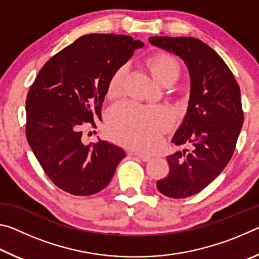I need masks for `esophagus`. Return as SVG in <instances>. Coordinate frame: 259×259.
<instances>
[{"label":"esophagus","instance_id":"esophagus-1","mask_svg":"<svg viewBox=\"0 0 259 259\" xmlns=\"http://www.w3.org/2000/svg\"><path fill=\"white\" fill-rule=\"evenodd\" d=\"M134 155L138 156L139 159L142 160V161H144V162H148V161L152 160V156L146 155V154H140V153H134Z\"/></svg>","mask_w":259,"mask_h":259}]
</instances>
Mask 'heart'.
Listing matches in <instances>:
<instances>
[{"mask_svg":"<svg viewBox=\"0 0 259 259\" xmlns=\"http://www.w3.org/2000/svg\"><path fill=\"white\" fill-rule=\"evenodd\" d=\"M148 66L157 80L164 83L178 78L181 66L172 56L159 54L148 60ZM128 65H122L109 78L107 93L119 96L128 74ZM174 122L172 113L165 107L145 106L133 102L117 104L108 115V134L126 146L148 151L161 140V136Z\"/></svg>","mask_w":259,"mask_h":259,"instance_id":"heart-1","label":"heart"}]
</instances>
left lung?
Masks as SVG:
<instances>
[{
  "label": "left lung",
  "mask_w": 259,
  "mask_h": 259,
  "mask_svg": "<svg viewBox=\"0 0 259 259\" xmlns=\"http://www.w3.org/2000/svg\"><path fill=\"white\" fill-rule=\"evenodd\" d=\"M150 42L181 57L190 71L187 113L171 142L192 150L169 155V174L156 183L165 196L188 198L217 178L233 155L243 124L240 88L222 57L199 38L152 36Z\"/></svg>",
  "instance_id": "obj_1"
}]
</instances>
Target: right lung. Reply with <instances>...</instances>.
<instances>
[{
    "label": "right lung",
    "mask_w": 259,
    "mask_h": 259,
    "mask_svg": "<svg viewBox=\"0 0 259 259\" xmlns=\"http://www.w3.org/2000/svg\"><path fill=\"white\" fill-rule=\"evenodd\" d=\"M143 42L128 35L88 34L47 61L26 98V138L50 181L72 195H93L111 182L125 152L99 140L82 143L95 126L109 78Z\"/></svg>",
    "instance_id": "obj_1"
}]
</instances>
